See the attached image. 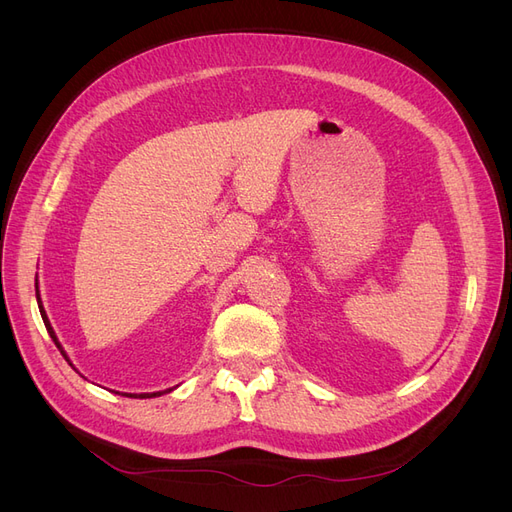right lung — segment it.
Masks as SVG:
<instances>
[{"mask_svg":"<svg viewBox=\"0 0 512 512\" xmlns=\"http://www.w3.org/2000/svg\"><path fill=\"white\" fill-rule=\"evenodd\" d=\"M36 299H38V307H40V314H42V320H44V327H46V331H49V335L53 337V342H55V346L59 348V352L66 356L64 348H61V344L57 342V337H55V331H53V327H51V322H49V318H46V314H44V309H42V301H40V292H38V282H36ZM66 361H68V356H66ZM153 395H158V393H143V395H138V397H153ZM130 397H134V395H130Z\"/></svg>","mask_w":512,"mask_h":512,"instance_id":"obj_1","label":"right lung"}]
</instances>
